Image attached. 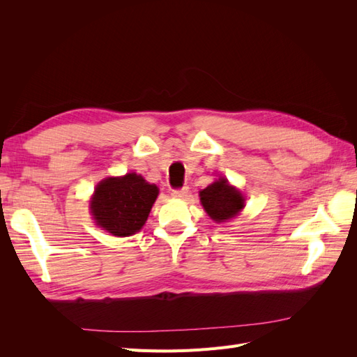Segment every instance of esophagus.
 Listing matches in <instances>:
<instances>
[{
  "instance_id": "34e87169",
  "label": "esophagus",
  "mask_w": 357,
  "mask_h": 357,
  "mask_svg": "<svg viewBox=\"0 0 357 357\" xmlns=\"http://www.w3.org/2000/svg\"><path fill=\"white\" fill-rule=\"evenodd\" d=\"M188 192H189V189L188 188H181V189H174L171 192V195L174 197V198H185L186 195H188Z\"/></svg>"
}]
</instances>
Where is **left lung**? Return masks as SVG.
I'll use <instances>...</instances> for the list:
<instances>
[{"mask_svg":"<svg viewBox=\"0 0 357 357\" xmlns=\"http://www.w3.org/2000/svg\"><path fill=\"white\" fill-rule=\"evenodd\" d=\"M199 199L204 210L215 223L231 220L244 208L243 193L229 185L225 177L215 180L210 186L199 192Z\"/></svg>","mask_w":357,"mask_h":357,"instance_id":"1","label":"left lung"}]
</instances>
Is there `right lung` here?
I'll list each match as a JSON object with an SVG mask.
<instances>
[{
	"instance_id": "add662e5",
	"label": "right lung",
	"mask_w": 357,
	"mask_h": 357,
	"mask_svg": "<svg viewBox=\"0 0 357 357\" xmlns=\"http://www.w3.org/2000/svg\"><path fill=\"white\" fill-rule=\"evenodd\" d=\"M158 195L156 185L129 172L98 183L89 208L100 228L114 236H129L143 228Z\"/></svg>"
}]
</instances>
